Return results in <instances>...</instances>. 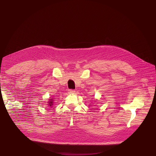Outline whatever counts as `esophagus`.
I'll list each match as a JSON object with an SVG mask.
<instances>
[{"instance_id": "obj_1", "label": "esophagus", "mask_w": 156, "mask_h": 156, "mask_svg": "<svg viewBox=\"0 0 156 156\" xmlns=\"http://www.w3.org/2000/svg\"><path fill=\"white\" fill-rule=\"evenodd\" d=\"M68 93H69V94H75V90H71V89L68 90Z\"/></svg>"}]
</instances>
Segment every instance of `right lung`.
I'll list each match as a JSON object with an SVG mask.
<instances>
[{"label": "right lung", "mask_w": 156, "mask_h": 156, "mask_svg": "<svg viewBox=\"0 0 156 156\" xmlns=\"http://www.w3.org/2000/svg\"><path fill=\"white\" fill-rule=\"evenodd\" d=\"M51 101H49L48 102V105H49V106H52V105H53V101H52V99H50Z\"/></svg>", "instance_id": "obj_1"}]
</instances>
